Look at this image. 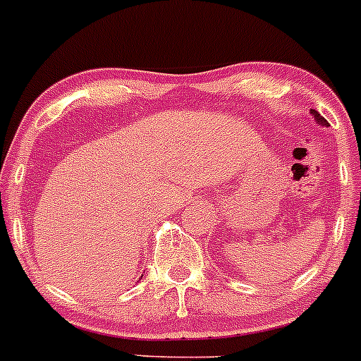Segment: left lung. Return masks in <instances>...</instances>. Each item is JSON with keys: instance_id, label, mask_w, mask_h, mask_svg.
<instances>
[{"instance_id": "obj_1", "label": "left lung", "mask_w": 361, "mask_h": 361, "mask_svg": "<svg viewBox=\"0 0 361 361\" xmlns=\"http://www.w3.org/2000/svg\"><path fill=\"white\" fill-rule=\"evenodd\" d=\"M310 113H312V116H314V118H316V121H317V123H319V125H323V127H330V125H328V121H326V120H324V118H323V116H321V114H319V113H317V111L310 109Z\"/></svg>"}]
</instances>
